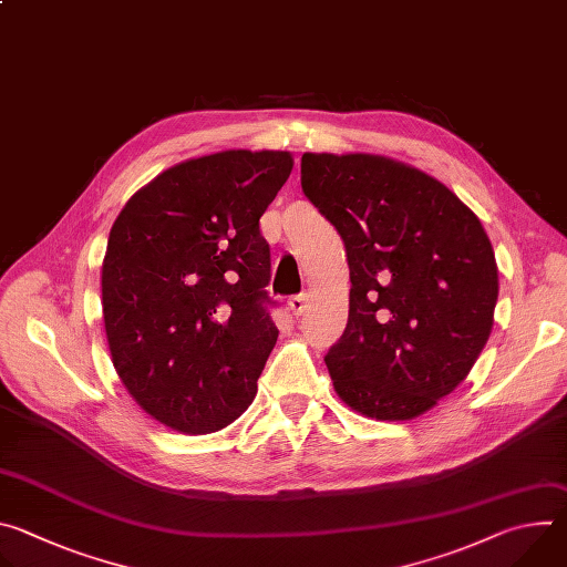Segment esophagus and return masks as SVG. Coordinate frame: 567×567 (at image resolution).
Here are the masks:
<instances>
[{
	"label": "esophagus",
	"mask_w": 567,
	"mask_h": 567,
	"mask_svg": "<svg viewBox=\"0 0 567 567\" xmlns=\"http://www.w3.org/2000/svg\"><path fill=\"white\" fill-rule=\"evenodd\" d=\"M305 307H307V296L305 293H298V296L289 298V309H291L293 316H300L305 311Z\"/></svg>",
	"instance_id": "esophagus-1"
}]
</instances>
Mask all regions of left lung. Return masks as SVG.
Listing matches in <instances>:
<instances>
[{"label": "left lung", "mask_w": 567, "mask_h": 567, "mask_svg": "<svg viewBox=\"0 0 567 567\" xmlns=\"http://www.w3.org/2000/svg\"><path fill=\"white\" fill-rule=\"evenodd\" d=\"M300 184L350 265L348 326L326 354L334 390L365 417L424 415L492 334L498 267L487 233L444 184L385 156L305 152Z\"/></svg>", "instance_id": "8db88e82"}]
</instances>
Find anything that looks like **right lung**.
I'll use <instances>...</instances> for the list:
<instances>
[{
  "mask_svg": "<svg viewBox=\"0 0 567 567\" xmlns=\"http://www.w3.org/2000/svg\"><path fill=\"white\" fill-rule=\"evenodd\" d=\"M289 152L184 161L116 217L103 260L112 363L156 422L213 433L249 409L278 341L260 217L289 179Z\"/></svg>",
  "mask_w": 567,
  "mask_h": 567,
  "instance_id": "add662e5",
  "label": "right lung"
}]
</instances>
